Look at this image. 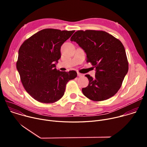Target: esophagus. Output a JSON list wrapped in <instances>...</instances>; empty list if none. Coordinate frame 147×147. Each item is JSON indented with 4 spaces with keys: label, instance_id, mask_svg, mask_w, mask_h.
Instances as JSON below:
<instances>
[{
    "label": "esophagus",
    "instance_id": "34e87169",
    "mask_svg": "<svg viewBox=\"0 0 147 147\" xmlns=\"http://www.w3.org/2000/svg\"><path fill=\"white\" fill-rule=\"evenodd\" d=\"M77 76H78V77H82V76H83V75H82V74L80 73H77Z\"/></svg>",
    "mask_w": 147,
    "mask_h": 147
}]
</instances>
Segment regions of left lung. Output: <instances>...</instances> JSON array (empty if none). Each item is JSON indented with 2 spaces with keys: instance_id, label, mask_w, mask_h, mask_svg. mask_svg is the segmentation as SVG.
Returning a JSON list of instances; mask_svg holds the SVG:
<instances>
[{
  "instance_id": "8db88e82",
  "label": "left lung",
  "mask_w": 147,
  "mask_h": 147,
  "mask_svg": "<svg viewBox=\"0 0 147 147\" xmlns=\"http://www.w3.org/2000/svg\"><path fill=\"white\" fill-rule=\"evenodd\" d=\"M87 54V61L95 68V77L86 74L88 86L82 89L91 100L101 101L115 95L129 70L128 60L121 42L103 31L79 30L70 39Z\"/></svg>"
}]
</instances>
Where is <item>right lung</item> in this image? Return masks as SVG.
Returning a JSON list of instances; mask_svg holds the SVG:
<instances>
[{
	"mask_svg": "<svg viewBox=\"0 0 147 147\" xmlns=\"http://www.w3.org/2000/svg\"><path fill=\"white\" fill-rule=\"evenodd\" d=\"M74 31L44 29L21 45L16 67L25 90L36 100L45 103L57 101L63 96L67 82L77 77L74 70L56 69L61 46Z\"/></svg>",
	"mask_w": 147,
	"mask_h": 147,
	"instance_id": "right-lung-1",
	"label": "right lung"
}]
</instances>
